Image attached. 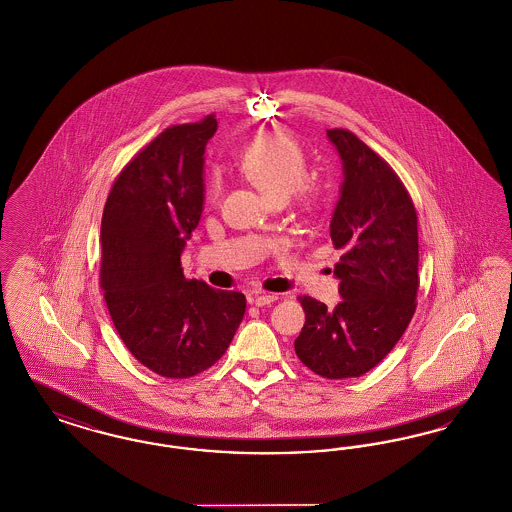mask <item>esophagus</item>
<instances>
[{
	"instance_id": "obj_1",
	"label": "esophagus",
	"mask_w": 512,
	"mask_h": 512,
	"mask_svg": "<svg viewBox=\"0 0 512 512\" xmlns=\"http://www.w3.org/2000/svg\"><path fill=\"white\" fill-rule=\"evenodd\" d=\"M277 298H279L277 294H258V296H254V300H252V302H254L258 308H264V306L273 304Z\"/></svg>"
}]
</instances>
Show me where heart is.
I'll return each instance as SVG.
<instances>
[{
  "instance_id": "1",
  "label": "heart",
  "mask_w": 512,
  "mask_h": 512,
  "mask_svg": "<svg viewBox=\"0 0 512 512\" xmlns=\"http://www.w3.org/2000/svg\"><path fill=\"white\" fill-rule=\"evenodd\" d=\"M241 172L273 204H283L294 195L300 210H310L312 191L306 187L310 164L304 149L287 134H267L250 143L241 155ZM220 195L218 178L204 183V199L214 202Z\"/></svg>"
}]
</instances>
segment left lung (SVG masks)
<instances>
[{"label": "left lung", "instance_id": "8db88e82", "mask_svg": "<svg viewBox=\"0 0 512 512\" xmlns=\"http://www.w3.org/2000/svg\"><path fill=\"white\" fill-rule=\"evenodd\" d=\"M327 135L344 168L331 220L342 300L329 310L312 296L298 298L306 323L294 350L319 377L356 378L392 352L417 308V210L392 166L356 134Z\"/></svg>", "mask_w": 512, "mask_h": 512}]
</instances>
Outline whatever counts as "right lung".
Segmentation results:
<instances>
[{"label":"right lung","mask_w":512,"mask_h":512,"mask_svg":"<svg viewBox=\"0 0 512 512\" xmlns=\"http://www.w3.org/2000/svg\"><path fill=\"white\" fill-rule=\"evenodd\" d=\"M208 114L145 145L112 183L101 220V289L132 356L166 378H189L229 348L246 310L243 292L185 279L181 252L199 225Z\"/></svg>","instance_id":"obj_1"}]
</instances>
